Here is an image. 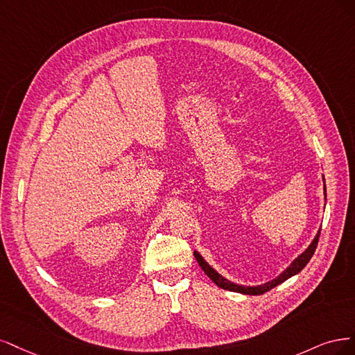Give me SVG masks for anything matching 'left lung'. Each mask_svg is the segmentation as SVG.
I'll return each mask as SVG.
<instances>
[{"instance_id":"8db88e82","label":"left lung","mask_w":355,"mask_h":355,"mask_svg":"<svg viewBox=\"0 0 355 355\" xmlns=\"http://www.w3.org/2000/svg\"><path fill=\"white\" fill-rule=\"evenodd\" d=\"M323 189H324V200H326V182H324V175H323ZM322 230V228H320ZM320 230L317 232V234L314 236L313 242L310 243V246H308L304 252L301 255L296 257L289 267H286L284 271H282L279 276L276 279H272L270 282H266L262 284H257V286H243V284H237L232 280L225 279L224 276H221V274L216 271L215 268H212L207 261L203 259V257L198 252V250H194V258H196V261L199 262V266L202 267V270L205 271V274L216 284L220 286L221 289H225V291H232V292H237V293H243V295H261V293H266L268 292L270 289L276 288L277 284L283 283L284 280L291 279L292 276H295V274H298L306 264L308 261L311 259V257L314 255L315 252V248H317V243H318V237H320Z\"/></svg>"}]
</instances>
